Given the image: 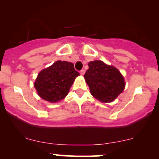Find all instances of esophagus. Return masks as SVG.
<instances>
[{
    "instance_id": "34e87169",
    "label": "esophagus",
    "mask_w": 159,
    "mask_h": 159,
    "mask_svg": "<svg viewBox=\"0 0 159 159\" xmlns=\"http://www.w3.org/2000/svg\"><path fill=\"white\" fill-rule=\"evenodd\" d=\"M84 73H85V70H84V69H81V70L80 71V74H81V75H84Z\"/></svg>"
}]
</instances>
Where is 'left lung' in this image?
Instances as JSON below:
<instances>
[{
    "label": "left lung",
    "mask_w": 159,
    "mask_h": 159,
    "mask_svg": "<svg viewBox=\"0 0 159 159\" xmlns=\"http://www.w3.org/2000/svg\"><path fill=\"white\" fill-rule=\"evenodd\" d=\"M84 75L90 93L102 102H111L125 88L123 76L116 67L101 61H91Z\"/></svg>",
    "instance_id": "1"
}]
</instances>
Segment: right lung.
Wrapping results in <instances>:
<instances>
[{
	"mask_svg": "<svg viewBox=\"0 0 159 159\" xmlns=\"http://www.w3.org/2000/svg\"><path fill=\"white\" fill-rule=\"evenodd\" d=\"M78 75L73 63L58 61L39 72L34 87L42 98L49 102H57L67 96Z\"/></svg>",
	"mask_w": 159,
	"mask_h": 159,
	"instance_id": "obj_1",
	"label": "right lung"
}]
</instances>
